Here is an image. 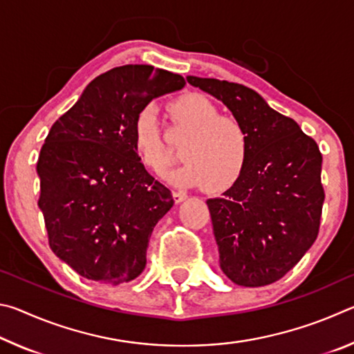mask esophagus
Returning a JSON list of instances; mask_svg holds the SVG:
<instances>
[{
    "mask_svg": "<svg viewBox=\"0 0 354 354\" xmlns=\"http://www.w3.org/2000/svg\"><path fill=\"white\" fill-rule=\"evenodd\" d=\"M173 198H175V203H183L185 198H187V194L181 190H176L173 192Z\"/></svg>",
    "mask_w": 354,
    "mask_h": 354,
    "instance_id": "34e87169",
    "label": "esophagus"
}]
</instances>
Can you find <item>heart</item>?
I'll use <instances>...</instances> for the list:
<instances>
[{
	"mask_svg": "<svg viewBox=\"0 0 354 354\" xmlns=\"http://www.w3.org/2000/svg\"><path fill=\"white\" fill-rule=\"evenodd\" d=\"M171 113L179 127L190 133L181 151L187 162L171 173V181L181 185L206 184L209 190H223L234 184L250 154V136L241 120L218 115L217 106L200 93H187L173 101ZM133 145L151 170L160 173L169 165L154 106L137 113Z\"/></svg>",
	"mask_w": 354,
	"mask_h": 354,
	"instance_id": "obj_1",
	"label": "heart"
}]
</instances>
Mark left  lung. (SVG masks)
I'll list each match as a JSON object with an SVG mask.
<instances>
[{
  "label": "left lung",
  "mask_w": 354,
  "mask_h": 354,
  "mask_svg": "<svg viewBox=\"0 0 354 354\" xmlns=\"http://www.w3.org/2000/svg\"><path fill=\"white\" fill-rule=\"evenodd\" d=\"M221 101L250 136L247 165L220 198L206 205L220 268L243 287L272 284L297 266L319 234L325 192L322 154L295 120L242 84L185 77Z\"/></svg>",
  "instance_id": "obj_1"
}]
</instances>
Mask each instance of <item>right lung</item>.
<instances>
[{
    "instance_id": "add662e5",
    "label": "right lung",
    "mask_w": 354,
    "mask_h": 354,
    "mask_svg": "<svg viewBox=\"0 0 354 354\" xmlns=\"http://www.w3.org/2000/svg\"><path fill=\"white\" fill-rule=\"evenodd\" d=\"M184 77L151 65H123L84 88L40 149L39 207L50 247L81 277L101 284L136 279L149 237L173 206L171 192L145 170L133 124Z\"/></svg>"
}]
</instances>
